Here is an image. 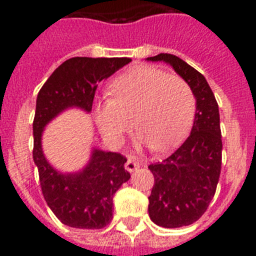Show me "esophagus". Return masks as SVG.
Listing matches in <instances>:
<instances>
[{
  "mask_svg": "<svg viewBox=\"0 0 256 256\" xmlns=\"http://www.w3.org/2000/svg\"><path fill=\"white\" fill-rule=\"evenodd\" d=\"M140 168V162L138 160L136 159L134 156H128L126 158V169L130 173H132V172H134L136 169Z\"/></svg>",
  "mask_w": 256,
  "mask_h": 256,
  "instance_id": "1",
  "label": "esophagus"
}]
</instances>
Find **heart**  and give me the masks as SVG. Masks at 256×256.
I'll use <instances>...</instances> for the list:
<instances>
[{
  "label": "heart",
  "mask_w": 256,
  "mask_h": 256,
  "mask_svg": "<svg viewBox=\"0 0 256 256\" xmlns=\"http://www.w3.org/2000/svg\"><path fill=\"white\" fill-rule=\"evenodd\" d=\"M112 97L94 106L100 132L112 144H120L133 126L140 144L155 152L177 148L188 133L195 115V97L182 78L152 66H137L110 86Z\"/></svg>",
  "instance_id": "b5f03b06"
}]
</instances>
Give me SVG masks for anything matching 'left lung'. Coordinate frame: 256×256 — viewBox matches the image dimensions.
I'll return each instance as SVG.
<instances>
[{
	"label": "left lung",
	"instance_id": "left-lung-1",
	"mask_svg": "<svg viewBox=\"0 0 256 256\" xmlns=\"http://www.w3.org/2000/svg\"><path fill=\"white\" fill-rule=\"evenodd\" d=\"M146 60L170 65L196 98L188 138L162 162L148 165L155 178L148 196L150 219L160 227L180 228L198 220L216 194L222 165L219 108L205 76L186 61L170 54Z\"/></svg>",
	"mask_w": 256,
	"mask_h": 256
}]
</instances>
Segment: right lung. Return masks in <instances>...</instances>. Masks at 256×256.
Here are the masks:
<instances>
[{
  "mask_svg": "<svg viewBox=\"0 0 256 256\" xmlns=\"http://www.w3.org/2000/svg\"><path fill=\"white\" fill-rule=\"evenodd\" d=\"M128 58H73L64 61L38 92L33 120V160L42 194L61 223L82 230H100L112 219L115 192L130 174L126 159L112 151L92 148L84 168L62 173L52 166L42 148L44 128L68 108L90 114L96 88L115 72L130 64Z\"/></svg>",
  "mask_w": 256,
  "mask_h": 256,
  "instance_id": "obj_1",
  "label": "right lung"
}]
</instances>
